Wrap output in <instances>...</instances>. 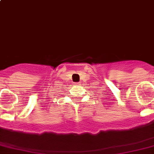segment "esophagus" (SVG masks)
I'll list each match as a JSON object with an SVG mask.
<instances>
[{
  "label": "esophagus",
  "mask_w": 154,
  "mask_h": 154,
  "mask_svg": "<svg viewBox=\"0 0 154 154\" xmlns=\"http://www.w3.org/2000/svg\"><path fill=\"white\" fill-rule=\"evenodd\" d=\"M74 85H80V83H79V82L74 83Z\"/></svg>",
  "instance_id": "34e87169"
}]
</instances>
